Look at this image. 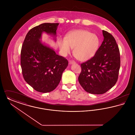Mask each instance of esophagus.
Returning <instances> with one entry per match:
<instances>
[{
    "mask_svg": "<svg viewBox=\"0 0 135 135\" xmlns=\"http://www.w3.org/2000/svg\"><path fill=\"white\" fill-rule=\"evenodd\" d=\"M69 64H75V62H74V61H72V60H69Z\"/></svg>",
    "mask_w": 135,
    "mask_h": 135,
    "instance_id": "obj_1",
    "label": "esophagus"
}]
</instances>
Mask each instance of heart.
Segmentation results:
<instances>
[{
  "label": "heart",
  "instance_id": "1",
  "mask_svg": "<svg viewBox=\"0 0 135 135\" xmlns=\"http://www.w3.org/2000/svg\"><path fill=\"white\" fill-rule=\"evenodd\" d=\"M100 44V39L96 34L83 30H75L68 32L65 40L60 39L58 45L61 52L66 55L73 49L75 58L80 61H86L96 54Z\"/></svg>",
  "mask_w": 135,
  "mask_h": 135
}]
</instances>
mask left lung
I'll return each instance as SVG.
<instances>
[{"instance_id":"1","label":"left lung","mask_w":135,"mask_h":135,"mask_svg":"<svg viewBox=\"0 0 135 135\" xmlns=\"http://www.w3.org/2000/svg\"><path fill=\"white\" fill-rule=\"evenodd\" d=\"M104 40L93 57L81 64L78 81L86 92L103 94L115 84L120 66L118 46L109 32L103 30Z\"/></svg>"}]
</instances>
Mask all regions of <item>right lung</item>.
<instances>
[{"label": "right lung", "mask_w": 135, "mask_h": 135, "mask_svg": "<svg viewBox=\"0 0 135 135\" xmlns=\"http://www.w3.org/2000/svg\"><path fill=\"white\" fill-rule=\"evenodd\" d=\"M59 23H43L27 33L21 51V66L26 82L37 91L55 90L68 65V60L40 42L41 34L56 35Z\"/></svg>", "instance_id": "add662e5"}]
</instances>
